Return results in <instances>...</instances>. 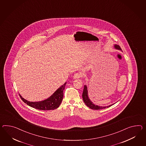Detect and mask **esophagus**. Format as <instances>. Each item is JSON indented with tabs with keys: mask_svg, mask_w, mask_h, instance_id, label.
Here are the masks:
<instances>
[{
	"mask_svg": "<svg viewBox=\"0 0 146 146\" xmlns=\"http://www.w3.org/2000/svg\"><path fill=\"white\" fill-rule=\"evenodd\" d=\"M82 76V74L81 73H75L74 76H73V78L74 79H76V78H81Z\"/></svg>",
	"mask_w": 146,
	"mask_h": 146,
	"instance_id": "1",
	"label": "esophagus"
}]
</instances>
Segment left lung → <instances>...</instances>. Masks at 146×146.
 Returning a JSON list of instances; mask_svg holds the SVG:
<instances>
[{
    "label": "left lung",
    "mask_w": 146,
    "mask_h": 146,
    "mask_svg": "<svg viewBox=\"0 0 146 146\" xmlns=\"http://www.w3.org/2000/svg\"><path fill=\"white\" fill-rule=\"evenodd\" d=\"M114 48L117 50H121V47L118 45H114ZM82 98H83L84 102L86 105V106L89 107L91 109H93V110H101L102 109H105L106 108L111 107V106L113 105L112 104V105H110V106H109L107 107H101V106L100 107V106H96V104H93L92 102L89 99V96H88V89H87L86 86H84L83 91L82 93Z\"/></svg>",
    "instance_id": "8db88e82"
}]
</instances>
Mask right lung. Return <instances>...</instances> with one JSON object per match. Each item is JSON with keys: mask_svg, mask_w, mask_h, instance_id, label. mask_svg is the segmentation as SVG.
<instances>
[{"mask_svg": "<svg viewBox=\"0 0 146 146\" xmlns=\"http://www.w3.org/2000/svg\"><path fill=\"white\" fill-rule=\"evenodd\" d=\"M66 84L65 82L60 86L53 94L48 99L39 102H30L24 99L19 94L21 99L28 106L40 110H50L57 109L59 107L63 98V91Z\"/></svg>", "mask_w": 146, "mask_h": 146, "instance_id": "1", "label": "right lung"}]
</instances>
